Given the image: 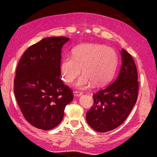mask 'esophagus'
<instances>
[{
	"mask_svg": "<svg viewBox=\"0 0 157 157\" xmlns=\"http://www.w3.org/2000/svg\"><path fill=\"white\" fill-rule=\"evenodd\" d=\"M83 93H82L81 92H75V95L76 97H80L81 95H83Z\"/></svg>",
	"mask_w": 157,
	"mask_h": 157,
	"instance_id": "esophagus-1",
	"label": "esophagus"
}]
</instances>
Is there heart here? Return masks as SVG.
Instances as JSON below:
<instances>
[{"instance_id": "b5f03b06", "label": "heart", "mask_w": 157, "mask_h": 157, "mask_svg": "<svg viewBox=\"0 0 157 157\" xmlns=\"http://www.w3.org/2000/svg\"><path fill=\"white\" fill-rule=\"evenodd\" d=\"M117 54L110 47L98 44H82L74 48L72 57H65L60 64L63 79L71 83L81 74L76 83L81 90L94 86H101L112 77L116 69Z\"/></svg>"}]
</instances>
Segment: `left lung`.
<instances>
[{
    "instance_id": "left-lung-1",
    "label": "left lung",
    "mask_w": 157,
    "mask_h": 157,
    "mask_svg": "<svg viewBox=\"0 0 157 157\" xmlns=\"http://www.w3.org/2000/svg\"><path fill=\"white\" fill-rule=\"evenodd\" d=\"M117 77L93 95L94 105L86 113V121L94 130L106 132L123 123L137 99L139 83L132 56L122 49Z\"/></svg>"
}]
</instances>
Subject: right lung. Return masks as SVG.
<instances>
[{"instance_id": "add662e5", "label": "right lung", "mask_w": 157, "mask_h": 157, "mask_svg": "<svg viewBox=\"0 0 157 157\" xmlns=\"http://www.w3.org/2000/svg\"><path fill=\"white\" fill-rule=\"evenodd\" d=\"M69 38L51 37L29 47L16 68L14 92L23 117L37 128L48 130L62 121L72 90L60 76L62 46Z\"/></svg>"}]
</instances>
